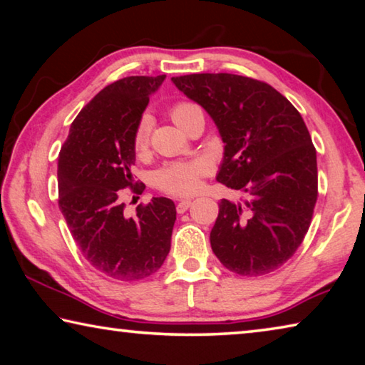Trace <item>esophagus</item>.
<instances>
[{
  "label": "esophagus",
  "instance_id": "34e87169",
  "mask_svg": "<svg viewBox=\"0 0 365 365\" xmlns=\"http://www.w3.org/2000/svg\"><path fill=\"white\" fill-rule=\"evenodd\" d=\"M190 206H191V200H180V201H178V205H177V212L183 214Z\"/></svg>",
  "mask_w": 365,
  "mask_h": 365
}]
</instances>
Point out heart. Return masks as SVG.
Masks as SVG:
<instances>
[{"instance_id": "1", "label": "heart", "mask_w": 365, "mask_h": 365, "mask_svg": "<svg viewBox=\"0 0 365 365\" xmlns=\"http://www.w3.org/2000/svg\"><path fill=\"white\" fill-rule=\"evenodd\" d=\"M202 114L201 108L195 103L180 101L175 103L170 108V117L178 127L185 128V125L193 119L195 115ZM151 137V117L143 114L138 119L133 130L132 145L133 150L138 154L145 153L150 146ZM212 172L211 160L205 158H196L191 160H178V163L165 164L163 169H159L154 175V183L159 190L165 191L169 195L187 196L193 195L201 187V178L209 175Z\"/></svg>"}]
</instances>
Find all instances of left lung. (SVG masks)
Here are the masks:
<instances>
[{"instance_id": "8db88e82", "label": "left lung", "mask_w": 365, "mask_h": 365, "mask_svg": "<svg viewBox=\"0 0 365 365\" xmlns=\"http://www.w3.org/2000/svg\"><path fill=\"white\" fill-rule=\"evenodd\" d=\"M224 141L217 182L245 193L219 202L211 248L238 275L274 272L304 240L317 201V156L301 114L269 83L235 73L172 77Z\"/></svg>"}]
</instances>
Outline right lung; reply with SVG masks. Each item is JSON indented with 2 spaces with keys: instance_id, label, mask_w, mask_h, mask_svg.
<instances>
[{
  "instance_id": "1",
  "label": "right lung",
  "mask_w": 365,
  "mask_h": 365,
  "mask_svg": "<svg viewBox=\"0 0 365 365\" xmlns=\"http://www.w3.org/2000/svg\"><path fill=\"white\" fill-rule=\"evenodd\" d=\"M165 76L117 80L98 93L72 122L58 159L59 209L83 257L115 280L132 282L160 269L170 251L175 205L153 197L125 217L120 191L135 183L133 130Z\"/></svg>"
}]
</instances>
